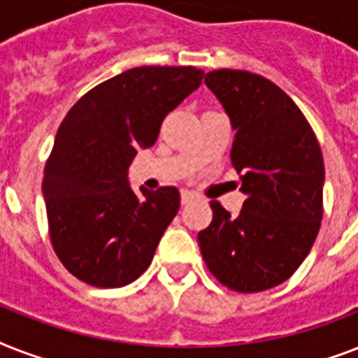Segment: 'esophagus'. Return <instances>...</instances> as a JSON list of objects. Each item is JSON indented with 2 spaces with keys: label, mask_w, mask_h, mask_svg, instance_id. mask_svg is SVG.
Segmentation results:
<instances>
[{
  "label": "esophagus",
  "mask_w": 358,
  "mask_h": 358,
  "mask_svg": "<svg viewBox=\"0 0 358 358\" xmlns=\"http://www.w3.org/2000/svg\"><path fill=\"white\" fill-rule=\"evenodd\" d=\"M196 195L193 193V191H187V189H182V193H180V201H182V204H189L191 201H195Z\"/></svg>",
  "instance_id": "esophagus-1"
}]
</instances>
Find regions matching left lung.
Instances as JSON below:
<instances>
[{
  "label": "left lung",
  "instance_id": "obj_1",
  "mask_svg": "<svg viewBox=\"0 0 358 358\" xmlns=\"http://www.w3.org/2000/svg\"><path fill=\"white\" fill-rule=\"evenodd\" d=\"M236 129L230 150L245 202L232 217L212 201L213 219L199 232L208 269L238 294L288 280L322 227L325 167L314 129L273 81L247 70L204 76Z\"/></svg>",
  "mask_w": 358,
  "mask_h": 358
}]
</instances>
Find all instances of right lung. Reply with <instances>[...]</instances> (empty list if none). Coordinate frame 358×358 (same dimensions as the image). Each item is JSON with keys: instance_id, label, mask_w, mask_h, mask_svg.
<instances>
[{"instance_id": "right-lung-1", "label": "right lung", "mask_w": 358, "mask_h": 358, "mask_svg": "<svg viewBox=\"0 0 358 358\" xmlns=\"http://www.w3.org/2000/svg\"><path fill=\"white\" fill-rule=\"evenodd\" d=\"M195 66H137L83 94L55 135L42 180L55 255L76 278L120 288L150 266L180 208L173 185L128 184L139 148L156 143L162 122L202 83Z\"/></svg>"}]
</instances>
